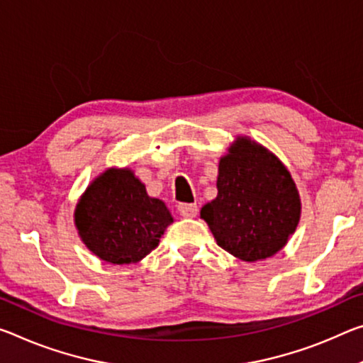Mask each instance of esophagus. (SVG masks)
<instances>
[{"instance_id":"obj_1","label":"esophagus","mask_w":363,"mask_h":363,"mask_svg":"<svg viewBox=\"0 0 363 363\" xmlns=\"http://www.w3.org/2000/svg\"><path fill=\"white\" fill-rule=\"evenodd\" d=\"M177 211H179V215L184 218H195L197 216V205L195 203H179L177 206Z\"/></svg>"}]
</instances>
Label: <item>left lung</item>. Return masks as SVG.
Returning <instances> with one entry per match:
<instances>
[{"mask_svg":"<svg viewBox=\"0 0 363 363\" xmlns=\"http://www.w3.org/2000/svg\"><path fill=\"white\" fill-rule=\"evenodd\" d=\"M218 195L200 210L216 244L242 262L278 254L301 220V195L283 161L238 135L220 158Z\"/></svg>","mask_w":363,"mask_h":363,"instance_id":"left-lung-1","label":"left lung"}]
</instances>
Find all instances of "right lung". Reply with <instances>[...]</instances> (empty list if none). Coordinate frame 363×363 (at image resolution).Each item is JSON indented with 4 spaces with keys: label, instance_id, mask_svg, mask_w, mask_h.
I'll list each match as a JSON object with an SVG mask.
<instances>
[{
    "label": "right lung",
    "instance_id": "add662e5",
    "mask_svg": "<svg viewBox=\"0 0 363 363\" xmlns=\"http://www.w3.org/2000/svg\"><path fill=\"white\" fill-rule=\"evenodd\" d=\"M174 221L163 200L147 194L130 168H108L89 184L74 210L85 247L113 264L140 262Z\"/></svg>",
    "mask_w": 363,
    "mask_h": 363
}]
</instances>
